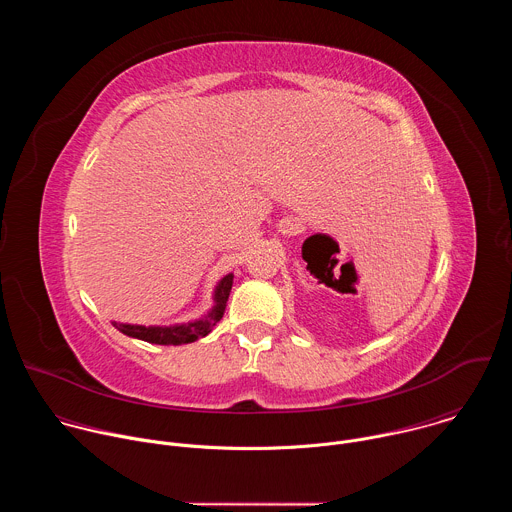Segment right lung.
Returning a JSON list of instances; mask_svg holds the SVG:
<instances>
[{
  "label": "right lung",
  "instance_id": "obj_1",
  "mask_svg": "<svg viewBox=\"0 0 512 512\" xmlns=\"http://www.w3.org/2000/svg\"><path fill=\"white\" fill-rule=\"evenodd\" d=\"M233 277H235L233 273H227L225 277L218 279L212 291V308L196 320L170 324V326H141V324H123V322H113V326L129 338H137L150 344H164V346L190 344L210 334L212 328L221 322L227 308L231 287H233Z\"/></svg>",
  "mask_w": 512,
  "mask_h": 512
}]
</instances>
